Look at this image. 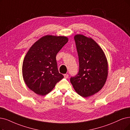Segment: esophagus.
<instances>
[{
    "label": "esophagus",
    "mask_w": 130,
    "mask_h": 130,
    "mask_svg": "<svg viewBox=\"0 0 130 130\" xmlns=\"http://www.w3.org/2000/svg\"><path fill=\"white\" fill-rule=\"evenodd\" d=\"M64 77L65 78H68L69 77V75L68 74H64Z\"/></svg>",
    "instance_id": "esophagus-1"
}]
</instances>
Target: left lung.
Masks as SVG:
<instances>
[{
  "label": "left lung",
  "mask_w": 130,
  "mask_h": 130,
  "mask_svg": "<svg viewBox=\"0 0 130 130\" xmlns=\"http://www.w3.org/2000/svg\"><path fill=\"white\" fill-rule=\"evenodd\" d=\"M79 60V71L70 78L76 92L88 97L99 91L108 76V63L99 46L91 38L82 35L74 37Z\"/></svg>",
  "instance_id": "1"
}]
</instances>
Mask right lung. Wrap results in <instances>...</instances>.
Masks as SVG:
<instances>
[{"label":"right lung","mask_w":130,"mask_h":130,"mask_svg":"<svg viewBox=\"0 0 130 130\" xmlns=\"http://www.w3.org/2000/svg\"><path fill=\"white\" fill-rule=\"evenodd\" d=\"M68 41L63 36H45L36 41L26 54L22 66L23 79L36 94H48L64 77L59 72L56 56Z\"/></svg>","instance_id":"obj_1"}]
</instances>
